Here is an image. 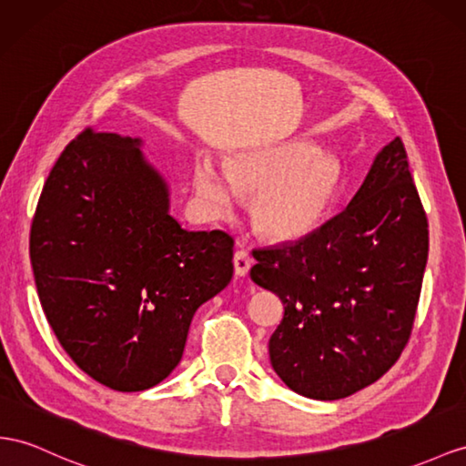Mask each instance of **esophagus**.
<instances>
[{
    "label": "esophagus",
    "instance_id": "34e87169",
    "mask_svg": "<svg viewBox=\"0 0 466 466\" xmlns=\"http://www.w3.org/2000/svg\"><path fill=\"white\" fill-rule=\"evenodd\" d=\"M249 268H252V258L246 249H236L234 254V273L238 278H246Z\"/></svg>",
    "mask_w": 466,
    "mask_h": 466
}]
</instances>
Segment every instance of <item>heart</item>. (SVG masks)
I'll return each mask as SVG.
<instances>
[{
  "label": "heart",
  "instance_id": "b5f03b06",
  "mask_svg": "<svg viewBox=\"0 0 466 466\" xmlns=\"http://www.w3.org/2000/svg\"><path fill=\"white\" fill-rule=\"evenodd\" d=\"M340 185V161L303 141L238 151L226 169L200 157L193 173L197 207L205 217H230L236 193L254 197L252 224L271 242H297L313 234L335 205Z\"/></svg>",
  "mask_w": 466,
  "mask_h": 466
}]
</instances>
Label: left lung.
<instances>
[{"mask_svg": "<svg viewBox=\"0 0 466 466\" xmlns=\"http://www.w3.org/2000/svg\"><path fill=\"white\" fill-rule=\"evenodd\" d=\"M429 230L408 155L393 137L335 218L299 242L254 249L249 278L285 307L269 360L285 386L342 400L374 384L411 335Z\"/></svg>", "mask_w": 466, "mask_h": 466, "instance_id": "8db88e82", "label": "left lung"}]
</instances>
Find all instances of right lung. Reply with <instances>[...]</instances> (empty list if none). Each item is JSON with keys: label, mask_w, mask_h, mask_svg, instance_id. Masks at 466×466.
<instances>
[{"label": "right lung", "mask_w": 466, "mask_h": 466, "mask_svg": "<svg viewBox=\"0 0 466 466\" xmlns=\"http://www.w3.org/2000/svg\"><path fill=\"white\" fill-rule=\"evenodd\" d=\"M141 137L73 139L31 226L41 307L75 364L117 391L157 386L181 362L197 309L230 283L232 238L171 217Z\"/></svg>", "instance_id": "add662e5"}]
</instances>
